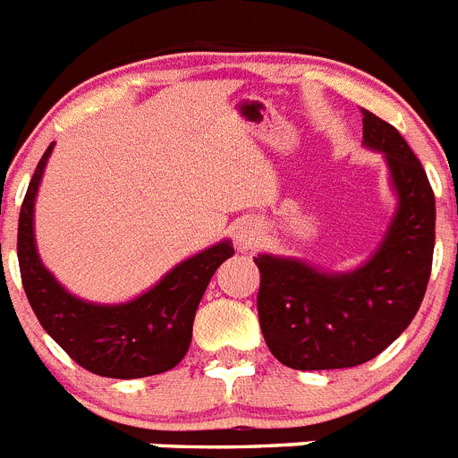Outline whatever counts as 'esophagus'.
<instances>
[{
	"label": "esophagus",
	"mask_w": 458,
	"mask_h": 458,
	"mask_svg": "<svg viewBox=\"0 0 458 458\" xmlns=\"http://www.w3.org/2000/svg\"><path fill=\"white\" fill-rule=\"evenodd\" d=\"M256 242H259V235H256V230L253 228H242L240 233H237V244H240L242 249H251Z\"/></svg>",
	"instance_id": "34e87169"
}]
</instances>
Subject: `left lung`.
<instances>
[{"label":"left lung","instance_id":"left-lung-1","mask_svg":"<svg viewBox=\"0 0 458 458\" xmlns=\"http://www.w3.org/2000/svg\"><path fill=\"white\" fill-rule=\"evenodd\" d=\"M363 140L384 151L398 211L382 247L349 275L259 256L256 305L265 344L293 370H337L372 360L412 324L424 301L436 247V195L401 132L370 111Z\"/></svg>","mask_w":458,"mask_h":458}]
</instances>
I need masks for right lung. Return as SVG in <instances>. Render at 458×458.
<instances>
[{"label": "right lung", "instance_id": "add662e5", "mask_svg": "<svg viewBox=\"0 0 458 458\" xmlns=\"http://www.w3.org/2000/svg\"><path fill=\"white\" fill-rule=\"evenodd\" d=\"M53 144L41 156L27 186L18 218V265L22 288L39 324L88 372L137 379L172 370L186 356L193 318L211 275L230 259V242L176 265L160 284L125 305H90L69 295L41 265L34 247V198Z\"/></svg>", "mask_w": 458, "mask_h": 458}]
</instances>
